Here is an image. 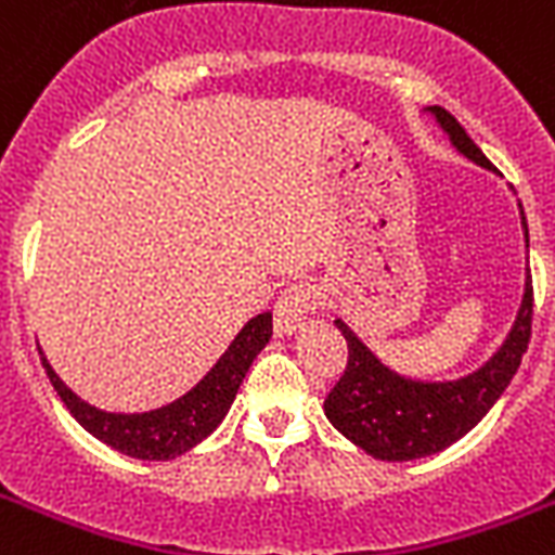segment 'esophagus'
<instances>
[{
    "mask_svg": "<svg viewBox=\"0 0 555 555\" xmlns=\"http://www.w3.org/2000/svg\"><path fill=\"white\" fill-rule=\"evenodd\" d=\"M322 294L320 287L311 285V282H296V285H287L279 296L276 308H273V331L279 337H291L305 325V317L311 311H317Z\"/></svg>",
    "mask_w": 555,
    "mask_h": 555,
    "instance_id": "1",
    "label": "esophagus"
}]
</instances>
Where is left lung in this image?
I'll return each mask as SVG.
<instances>
[{
  "label": "left lung",
  "mask_w": 555,
  "mask_h": 555,
  "mask_svg": "<svg viewBox=\"0 0 555 555\" xmlns=\"http://www.w3.org/2000/svg\"><path fill=\"white\" fill-rule=\"evenodd\" d=\"M429 112L461 155L475 160L478 167L495 169L447 108L429 106ZM521 227L530 242L525 212H521ZM530 325H533V276L527 268L525 299L513 331L504 339V346L492 354L490 363H483L481 369L461 379L421 383L386 369L357 339L354 331L337 320V328L348 343V363L337 386L325 397V417L351 443L379 461H414V457L435 455L464 438L504 395L527 351Z\"/></svg>",
  "instance_id": "obj_1"
}]
</instances>
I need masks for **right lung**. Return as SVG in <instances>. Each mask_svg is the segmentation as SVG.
<instances>
[{"label": "right lung", "mask_w": 555, "mask_h": 555, "mask_svg": "<svg viewBox=\"0 0 555 555\" xmlns=\"http://www.w3.org/2000/svg\"><path fill=\"white\" fill-rule=\"evenodd\" d=\"M270 334H273V317L270 313L253 317L198 386L186 391L184 397H178L176 403L143 414L100 412L86 400H80L63 379L56 377L46 357H42V365H46L48 379H51V386L65 403V409L74 414V421L80 423L82 429L129 457L169 461V457L190 452L195 443H201L218 423L224 421L244 374L256 360V354L270 343Z\"/></svg>", "instance_id": "1"}]
</instances>
